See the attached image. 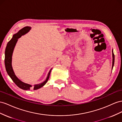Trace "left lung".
<instances>
[{"label":"left lung","mask_w":122,"mask_h":122,"mask_svg":"<svg viewBox=\"0 0 122 122\" xmlns=\"http://www.w3.org/2000/svg\"><path fill=\"white\" fill-rule=\"evenodd\" d=\"M112 70L113 66H114V55L113 53V50H112Z\"/></svg>","instance_id":"1"}]
</instances>
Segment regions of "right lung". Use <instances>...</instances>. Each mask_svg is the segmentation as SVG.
<instances>
[{
	"label": "right lung",
	"instance_id": "right-lung-1",
	"mask_svg": "<svg viewBox=\"0 0 122 122\" xmlns=\"http://www.w3.org/2000/svg\"><path fill=\"white\" fill-rule=\"evenodd\" d=\"M31 29V28L30 27H25L20 30L17 33L13 35L12 38L8 42L7 45H6L5 50V64L6 72H7V73L10 76V77L11 78L12 81L14 82L15 84L17 85L19 88L25 90L30 89L31 87H32V85L24 83V82L21 81L17 76H16L12 66V58L13 52V51H14V49L16 44V42H17L18 41V39L20 38L22 35H24L25 34L27 33ZM52 69H51L50 71L49 72L47 78H46V80L44 82H42V83L41 84L34 85V90L38 89L41 88L42 86H44L47 83V82L49 80V76H50V74L52 70Z\"/></svg>",
	"mask_w": 122,
	"mask_h": 122
}]
</instances>
